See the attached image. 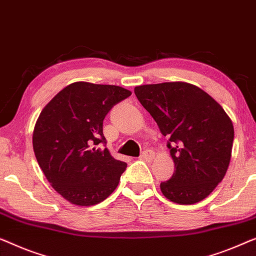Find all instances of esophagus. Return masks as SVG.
<instances>
[{
    "label": "esophagus",
    "mask_w": 256,
    "mask_h": 256,
    "mask_svg": "<svg viewBox=\"0 0 256 256\" xmlns=\"http://www.w3.org/2000/svg\"><path fill=\"white\" fill-rule=\"evenodd\" d=\"M154 152L152 150H144L142 154H140V159H143V160H152L154 159Z\"/></svg>",
    "instance_id": "34e87169"
}]
</instances>
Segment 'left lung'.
Wrapping results in <instances>:
<instances>
[{"mask_svg": "<svg viewBox=\"0 0 256 256\" xmlns=\"http://www.w3.org/2000/svg\"><path fill=\"white\" fill-rule=\"evenodd\" d=\"M138 102L168 137L176 171L160 184L170 201H202L223 180L231 159L234 129L220 104L195 85L184 82L135 88Z\"/></svg>", "mask_w": 256, "mask_h": 256, "instance_id": "left-lung-1", "label": "left lung"}]
</instances>
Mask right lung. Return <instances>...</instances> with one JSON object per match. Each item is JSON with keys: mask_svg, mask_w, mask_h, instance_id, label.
<instances>
[{"mask_svg": "<svg viewBox=\"0 0 256 256\" xmlns=\"http://www.w3.org/2000/svg\"><path fill=\"white\" fill-rule=\"evenodd\" d=\"M132 94L116 85L76 82L42 110L33 130V150L52 187L76 206H94L116 190L127 164L110 156L102 121Z\"/></svg>", "mask_w": 256, "mask_h": 256, "instance_id": "right-lung-1", "label": "right lung"}]
</instances>
